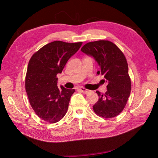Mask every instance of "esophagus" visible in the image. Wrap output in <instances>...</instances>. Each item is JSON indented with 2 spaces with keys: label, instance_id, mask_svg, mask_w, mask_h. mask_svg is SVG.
I'll return each instance as SVG.
<instances>
[{
  "label": "esophagus",
  "instance_id": "1",
  "mask_svg": "<svg viewBox=\"0 0 158 158\" xmlns=\"http://www.w3.org/2000/svg\"><path fill=\"white\" fill-rule=\"evenodd\" d=\"M79 89H80V91H81L82 93L85 94H88V93L90 92L89 90L87 89H85V88H80Z\"/></svg>",
  "mask_w": 158,
  "mask_h": 158
}]
</instances>
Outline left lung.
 <instances>
[{"label": "left lung", "mask_w": 158, "mask_h": 158, "mask_svg": "<svg viewBox=\"0 0 158 158\" xmlns=\"http://www.w3.org/2000/svg\"><path fill=\"white\" fill-rule=\"evenodd\" d=\"M93 57L100 66L101 74L108 85L104 94L96 91L98 100L93 106L94 111L104 118H111L123 110L131 91L128 66L123 52L113 43L105 40L86 43L81 49Z\"/></svg>", "instance_id": "left-lung-1"}]
</instances>
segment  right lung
<instances>
[{
    "instance_id": "obj_1",
    "label": "right lung",
    "mask_w": 158,
    "mask_h": 158,
    "mask_svg": "<svg viewBox=\"0 0 158 158\" xmlns=\"http://www.w3.org/2000/svg\"><path fill=\"white\" fill-rule=\"evenodd\" d=\"M82 42L56 41L43 46L30 60L25 87L30 104L36 115L49 123H56L66 115L75 89L57 85L69 58L81 48Z\"/></svg>"
}]
</instances>
